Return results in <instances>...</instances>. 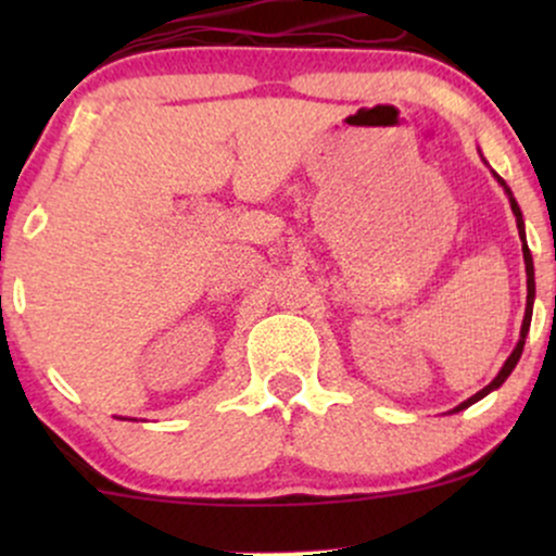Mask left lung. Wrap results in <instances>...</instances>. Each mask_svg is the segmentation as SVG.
Here are the masks:
<instances>
[{
    "instance_id": "obj_1",
    "label": "left lung",
    "mask_w": 556,
    "mask_h": 556,
    "mask_svg": "<svg viewBox=\"0 0 556 556\" xmlns=\"http://www.w3.org/2000/svg\"><path fill=\"white\" fill-rule=\"evenodd\" d=\"M496 180H500V182L504 185L502 177H496ZM504 190H507V193H509L507 185H504ZM509 203H513V214H515V219H518V229H520V238H522V258H526V274H528V303H526V318H522V329H520V342H518V348L513 350V355H509L507 363H504V366H502L500 376H496V379L491 381V384H489L486 389H481V392L473 394V397L465 400L460 407H455V410H463V407L473 405V402H478L481 397H486L491 389H496V387L504 384V379H507V376L513 374V368L518 366V361H520V355H522V344H526V334H528V329H531L533 295H535V285H533V258H531V251H528V245H526V229H522V214H520V206H518V201H515V198H513V193H509Z\"/></svg>"
}]
</instances>
